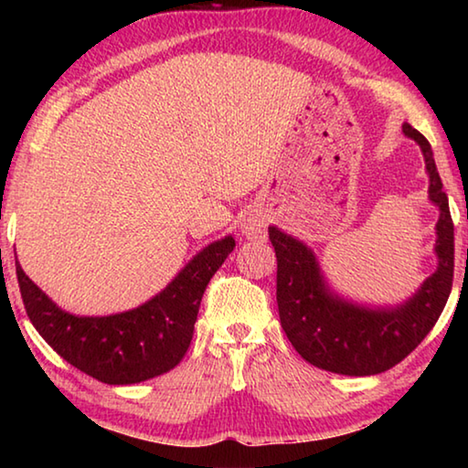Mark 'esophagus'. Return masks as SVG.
Instances as JSON below:
<instances>
[{
  "label": "esophagus",
  "mask_w": 468,
  "mask_h": 468,
  "mask_svg": "<svg viewBox=\"0 0 468 468\" xmlns=\"http://www.w3.org/2000/svg\"><path fill=\"white\" fill-rule=\"evenodd\" d=\"M266 227H268L266 217L262 215V212L253 210V212H250L248 217L243 218L241 233L248 237V239L260 241V239H264V237H266Z\"/></svg>",
  "instance_id": "1"
}]
</instances>
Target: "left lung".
Here are the masks:
<instances>
[{"mask_svg": "<svg viewBox=\"0 0 468 468\" xmlns=\"http://www.w3.org/2000/svg\"><path fill=\"white\" fill-rule=\"evenodd\" d=\"M402 132L421 148L430 176V200L440 208L435 225L438 271L413 297L396 307L357 305L332 292L314 251L281 229L268 227L276 251V301L284 335L312 366L343 376H376L394 367L430 335L452 291L454 223L435 169L431 146L413 125Z\"/></svg>", "mask_w": 468, "mask_h": 468, "instance_id": "obj_1", "label": "left lung"}]
</instances>
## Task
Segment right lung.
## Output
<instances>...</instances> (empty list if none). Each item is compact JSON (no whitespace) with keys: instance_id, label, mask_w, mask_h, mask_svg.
<instances>
[{"instance_id":"add662e5","label":"right lung","mask_w":468,"mask_h":468,"mask_svg":"<svg viewBox=\"0 0 468 468\" xmlns=\"http://www.w3.org/2000/svg\"><path fill=\"white\" fill-rule=\"evenodd\" d=\"M233 248L231 235L210 243L146 303L101 318L63 312L18 260L16 276L30 322L59 357L102 384H138L167 374L184 359L204 291Z\"/></svg>"}]
</instances>
